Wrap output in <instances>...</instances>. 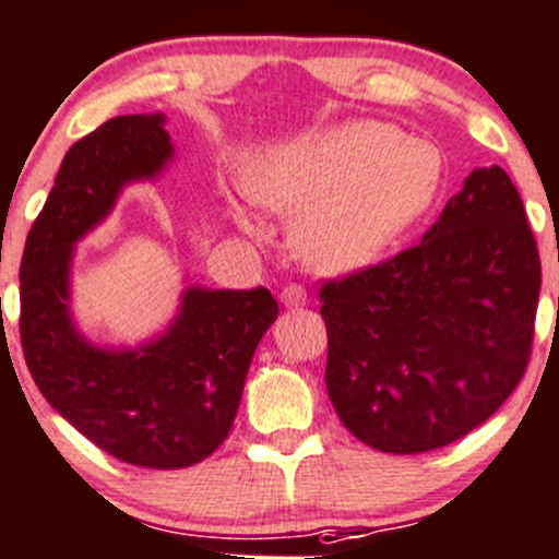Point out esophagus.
<instances>
[{"label":"esophagus","mask_w":559,"mask_h":559,"mask_svg":"<svg viewBox=\"0 0 559 559\" xmlns=\"http://www.w3.org/2000/svg\"><path fill=\"white\" fill-rule=\"evenodd\" d=\"M280 301L285 304L287 309H301V306H306V287L296 285V282H293V285H287V287H282Z\"/></svg>","instance_id":"34e87169"}]
</instances>
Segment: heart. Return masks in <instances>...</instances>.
Segmentation results:
<instances>
[{
	"mask_svg": "<svg viewBox=\"0 0 559 559\" xmlns=\"http://www.w3.org/2000/svg\"><path fill=\"white\" fill-rule=\"evenodd\" d=\"M442 152L394 124L354 119L311 130L250 162L245 191L255 205L290 218L293 255L317 274H352L373 263L435 200ZM234 221L255 234L237 210Z\"/></svg>",
	"mask_w": 559,
	"mask_h": 559,
	"instance_id": "1",
	"label": "heart"
}]
</instances>
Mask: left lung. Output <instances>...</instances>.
Masks as SVG:
<instances>
[{
  "mask_svg": "<svg viewBox=\"0 0 559 559\" xmlns=\"http://www.w3.org/2000/svg\"><path fill=\"white\" fill-rule=\"evenodd\" d=\"M538 293L520 191L498 165L477 167L421 242L322 285L338 418L397 455L469 435L525 373Z\"/></svg>",
  "mask_w": 559,
  "mask_h": 559,
  "instance_id": "8db88e82",
  "label": "left lung"
}]
</instances>
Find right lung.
Returning <instances> with one entry per match:
<instances>
[{
  "label": "right lung",
  "mask_w": 559,
  "mask_h": 559,
  "mask_svg": "<svg viewBox=\"0 0 559 559\" xmlns=\"http://www.w3.org/2000/svg\"><path fill=\"white\" fill-rule=\"evenodd\" d=\"M173 159L165 114L114 117L66 152L21 261V344L34 383L100 450L146 469H183L229 435L258 341L277 320L266 287H186L181 309L135 349L87 341L71 317V258L128 183Z\"/></svg>",
  "instance_id": "right-lung-1"
}]
</instances>
